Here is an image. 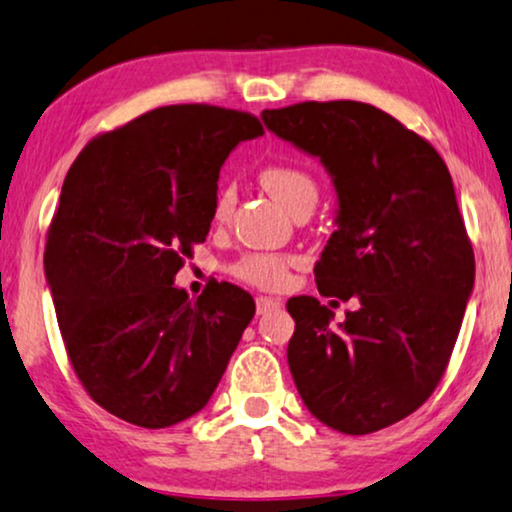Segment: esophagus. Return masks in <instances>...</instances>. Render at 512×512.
Listing matches in <instances>:
<instances>
[{"instance_id": "obj_1", "label": "esophagus", "mask_w": 512, "mask_h": 512, "mask_svg": "<svg viewBox=\"0 0 512 512\" xmlns=\"http://www.w3.org/2000/svg\"><path fill=\"white\" fill-rule=\"evenodd\" d=\"M276 309H281V302H278V299H274V297H257V313H260V316H267V313L276 311Z\"/></svg>"}]
</instances>
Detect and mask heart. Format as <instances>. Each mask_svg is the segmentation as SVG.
Segmentation results:
<instances>
[{"label": "heart", "mask_w": 512, "mask_h": 512, "mask_svg": "<svg viewBox=\"0 0 512 512\" xmlns=\"http://www.w3.org/2000/svg\"><path fill=\"white\" fill-rule=\"evenodd\" d=\"M260 182L290 213L299 206H306V203L316 206L318 201L316 180L306 170L288 166V163H274V166L264 168L260 173ZM231 206H234V189L227 187L222 189L215 201V220H224ZM288 267V257L276 255V252H248L241 260L231 264V274L245 283L257 285V288L276 290L288 281Z\"/></svg>", "instance_id": "1"}]
</instances>
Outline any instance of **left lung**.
<instances>
[{
  "instance_id": "obj_1",
  "label": "left lung",
  "mask_w": 512,
  "mask_h": 512,
  "mask_svg": "<svg viewBox=\"0 0 512 512\" xmlns=\"http://www.w3.org/2000/svg\"><path fill=\"white\" fill-rule=\"evenodd\" d=\"M264 126L323 163L337 229L316 262L323 297L288 299V365L306 410L346 435L405 419L445 372L475 283V257L440 154L381 109L353 100L264 109Z\"/></svg>"
}]
</instances>
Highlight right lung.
<instances>
[{"mask_svg":"<svg viewBox=\"0 0 512 512\" xmlns=\"http://www.w3.org/2000/svg\"><path fill=\"white\" fill-rule=\"evenodd\" d=\"M262 133L236 109L159 107L88 142L65 177L46 283L74 372L128 424L201 412L255 316L236 285L189 299L175 274L206 241L227 156Z\"/></svg>","mask_w":512,"mask_h":512,"instance_id":"1","label":"right lung"}]
</instances>
